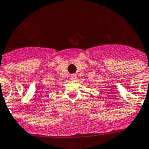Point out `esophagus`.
Returning <instances> with one entry per match:
<instances>
[{
  "instance_id": "esophagus-1",
  "label": "esophagus",
  "mask_w": 149,
  "mask_h": 149,
  "mask_svg": "<svg viewBox=\"0 0 149 149\" xmlns=\"http://www.w3.org/2000/svg\"><path fill=\"white\" fill-rule=\"evenodd\" d=\"M77 79V74H72V76H71V79L72 80H75Z\"/></svg>"
}]
</instances>
